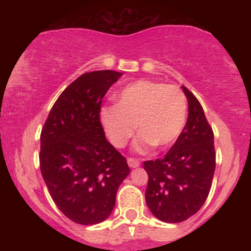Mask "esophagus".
Segmentation results:
<instances>
[{
    "label": "esophagus",
    "instance_id": "34e87169",
    "mask_svg": "<svg viewBox=\"0 0 251 251\" xmlns=\"http://www.w3.org/2000/svg\"><path fill=\"white\" fill-rule=\"evenodd\" d=\"M127 164L129 168L134 169V168H138V166L140 165V162L138 159H135V158H127Z\"/></svg>",
    "mask_w": 251,
    "mask_h": 251
}]
</instances>
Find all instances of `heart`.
I'll return each mask as SVG.
<instances>
[{
	"mask_svg": "<svg viewBox=\"0 0 251 251\" xmlns=\"http://www.w3.org/2000/svg\"><path fill=\"white\" fill-rule=\"evenodd\" d=\"M117 103L100 111V122L116 148H124L133 135L139 137L135 149L148 151L155 146L165 149L181 133L186 120V99L176 85L139 80L124 87Z\"/></svg>",
	"mask_w": 251,
	"mask_h": 251,
	"instance_id": "b5f03b06",
	"label": "heart"
}]
</instances>
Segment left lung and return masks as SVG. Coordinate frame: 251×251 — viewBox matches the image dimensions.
Wrapping results in <instances>:
<instances>
[{
	"mask_svg": "<svg viewBox=\"0 0 251 251\" xmlns=\"http://www.w3.org/2000/svg\"><path fill=\"white\" fill-rule=\"evenodd\" d=\"M188 98L189 116L183 131L163 158L144 162L149 175L145 200L158 220L179 223L201 208L211 189L216 168L214 132L194 94Z\"/></svg>",
	"mask_w": 251,
	"mask_h": 251,
	"instance_id": "left-lung-1",
	"label": "left lung"
}]
</instances>
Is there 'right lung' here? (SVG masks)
Instances as JSON below:
<instances>
[{"label":"right lung","mask_w":251,"mask_h":251,"mask_svg":"<svg viewBox=\"0 0 251 251\" xmlns=\"http://www.w3.org/2000/svg\"><path fill=\"white\" fill-rule=\"evenodd\" d=\"M122 75L108 70L80 75L60 94L42 127L43 180L60 211L77 224L105 221L129 174L100 122L102 98Z\"/></svg>","instance_id":"add662e5"}]
</instances>
